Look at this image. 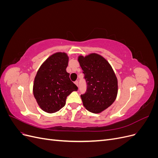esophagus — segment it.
<instances>
[{
  "label": "esophagus",
  "instance_id": "34e87169",
  "mask_svg": "<svg viewBox=\"0 0 158 158\" xmlns=\"http://www.w3.org/2000/svg\"><path fill=\"white\" fill-rule=\"evenodd\" d=\"M74 84L76 85V86L78 87V81H76V82H74Z\"/></svg>",
  "mask_w": 158,
  "mask_h": 158
}]
</instances>
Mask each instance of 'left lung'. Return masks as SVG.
I'll use <instances>...</instances> for the list:
<instances>
[{
    "instance_id": "8db88e82",
    "label": "left lung",
    "mask_w": 158,
    "mask_h": 158,
    "mask_svg": "<svg viewBox=\"0 0 158 158\" xmlns=\"http://www.w3.org/2000/svg\"><path fill=\"white\" fill-rule=\"evenodd\" d=\"M78 60L87 83L86 92L80 95L84 107L89 112L99 113L116 99L118 81L109 62L97 53L80 55Z\"/></svg>"
}]
</instances>
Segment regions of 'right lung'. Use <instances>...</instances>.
Segmentation results:
<instances>
[{
	"label": "right lung",
	"instance_id": "obj_1",
	"mask_svg": "<svg viewBox=\"0 0 158 158\" xmlns=\"http://www.w3.org/2000/svg\"><path fill=\"white\" fill-rule=\"evenodd\" d=\"M68 63L67 54L58 52L47 58L38 70L33 92L43 111L49 113L59 111L65 106L68 95L78 90L66 70Z\"/></svg>",
	"mask_w": 158,
	"mask_h": 158
}]
</instances>
